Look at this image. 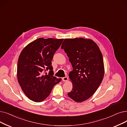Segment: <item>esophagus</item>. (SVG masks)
I'll use <instances>...</instances> for the list:
<instances>
[{"mask_svg":"<svg viewBox=\"0 0 127 127\" xmlns=\"http://www.w3.org/2000/svg\"><path fill=\"white\" fill-rule=\"evenodd\" d=\"M68 80V77H64L62 78V80L63 81H67Z\"/></svg>","mask_w":127,"mask_h":127,"instance_id":"obj_1","label":"esophagus"}]
</instances>
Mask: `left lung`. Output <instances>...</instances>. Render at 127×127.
Here are the masks:
<instances>
[{
  "label": "left lung",
  "mask_w": 127,
  "mask_h": 127,
  "mask_svg": "<svg viewBox=\"0 0 127 127\" xmlns=\"http://www.w3.org/2000/svg\"><path fill=\"white\" fill-rule=\"evenodd\" d=\"M73 67L69 77L73 83L68 96L77 102L90 97L103 79L104 67L102 53L96 43L90 39H65L61 46Z\"/></svg>",
  "instance_id": "8db88e82"
}]
</instances>
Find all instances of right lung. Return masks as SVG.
Instances as JSON below:
<instances>
[{
  "label": "right lung",
  "instance_id": "add662e5",
  "mask_svg": "<svg viewBox=\"0 0 127 127\" xmlns=\"http://www.w3.org/2000/svg\"><path fill=\"white\" fill-rule=\"evenodd\" d=\"M63 39L40 38L27 45L20 53L17 67L19 84L24 94L36 102L43 101L61 79L53 76L51 61ZM49 70V73H44Z\"/></svg>",
  "mask_w": 127,
  "mask_h": 127
}]
</instances>
